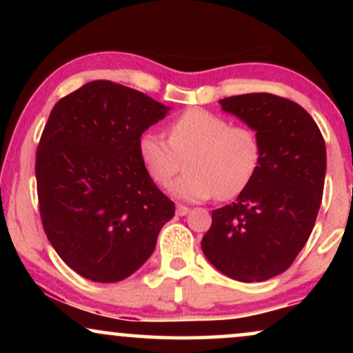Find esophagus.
Returning <instances> with one entry per match:
<instances>
[{
  "label": "esophagus",
  "mask_w": 353,
  "mask_h": 353,
  "mask_svg": "<svg viewBox=\"0 0 353 353\" xmlns=\"http://www.w3.org/2000/svg\"><path fill=\"white\" fill-rule=\"evenodd\" d=\"M176 212L177 216H185V214H189V208H185V205H177Z\"/></svg>",
  "instance_id": "34e87169"
}]
</instances>
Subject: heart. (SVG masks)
Wrapping results in <instances>:
<instances>
[{
    "label": "heart",
    "mask_w": 353,
    "mask_h": 353,
    "mask_svg": "<svg viewBox=\"0 0 353 353\" xmlns=\"http://www.w3.org/2000/svg\"><path fill=\"white\" fill-rule=\"evenodd\" d=\"M137 156L157 185H168L184 161L185 174L171 185L184 201H228L241 194L259 171L261 137L249 125L229 124L208 109L190 108L168 124V141L145 131Z\"/></svg>",
    "instance_id": "heart-1"
}]
</instances>
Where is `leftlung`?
<instances>
[{
	"label": "left lung",
	"mask_w": 353,
	"mask_h": 353,
	"mask_svg": "<svg viewBox=\"0 0 353 353\" xmlns=\"http://www.w3.org/2000/svg\"><path fill=\"white\" fill-rule=\"evenodd\" d=\"M261 137L262 159L232 204L212 210L201 247L208 261L239 282H262L292 265L305 245L325 182V141L309 112L269 94L219 101Z\"/></svg>",
	"instance_id": "8db88e82"
}]
</instances>
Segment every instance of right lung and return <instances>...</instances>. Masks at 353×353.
Segmentation results:
<instances>
[{"label": "right lung", "instance_id": "add662e5", "mask_svg": "<svg viewBox=\"0 0 353 353\" xmlns=\"http://www.w3.org/2000/svg\"><path fill=\"white\" fill-rule=\"evenodd\" d=\"M169 108L91 81L52 108L36 152L39 214L51 245L92 282H119L156 249L176 212L145 172L137 139Z\"/></svg>", "mask_w": 353, "mask_h": 353}]
</instances>
